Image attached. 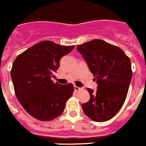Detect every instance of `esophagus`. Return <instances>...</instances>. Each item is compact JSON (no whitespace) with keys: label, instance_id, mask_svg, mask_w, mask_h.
<instances>
[{"label":"esophagus","instance_id":"obj_1","mask_svg":"<svg viewBox=\"0 0 146 146\" xmlns=\"http://www.w3.org/2000/svg\"><path fill=\"white\" fill-rule=\"evenodd\" d=\"M74 91H75V92H78V91L80 90V89H81V88H80V87L76 86H74Z\"/></svg>","mask_w":146,"mask_h":146}]
</instances>
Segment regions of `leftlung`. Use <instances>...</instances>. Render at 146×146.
<instances>
[{
    "label": "left lung",
    "instance_id": "obj_1",
    "mask_svg": "<svg viewBox=\"0 0 146 146\" xmlns=\"http://www.w3.org/2000/svg\"><path fill=\"white\" fill-rule=\"evenodd\" d=\"M94 75L97 90L87 88L89 101L82 104L86 115L96 122H105L123 106L132 78L129 57L119 47L95 39L77 46Z\"/></svg>",
    "mask_w": 146,
    "mask_h": 146
}]
</instances>
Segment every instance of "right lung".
<instances>
[{"label": "right lung", "instance_id": "add662e5", "mask_svg": "<svg viewBox=\"0 0 146 146\" xmlns=\"http://www.w3.org/2000/svg\"><path fill=\"white\" fill-rule=\"evenodd\" d=\"M74 46H63L49 40L41 41L18 55L12 64L11 78L17 100L33 117L48 121L60 115L72 97V83H54L60 60Z\"/></svg>", "mask_w": 146, "mask_h": 146}]
</instances>
